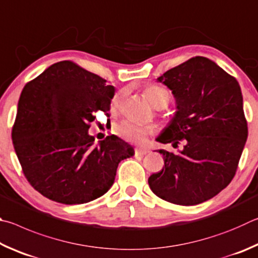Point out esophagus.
Segmentation results:
<instances>
[{
  "instance_id": "obj_1",
  "label": "esophagus",
  "mask_w": 258,
  "mask_h": 258,
  "mask_svg": "<svg viewBox=\"0 0 258 258\" xmlns=\"http://www.w3.org/2000/svg\"><path fill=\"white\" fill-rule=\"evenodd\" d=\"M147 153H150V151H148L147 148H143V147H136V148H135V155L143 156V155H146Z\"/></svg>"
}]
</instances>
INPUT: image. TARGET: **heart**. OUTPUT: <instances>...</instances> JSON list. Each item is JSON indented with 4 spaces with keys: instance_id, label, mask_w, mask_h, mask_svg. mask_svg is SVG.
<instances>
[{
    "instance_id": "1",
    "label": "heart",
    "mask_w": 258,
    "mask_h": 258,
    "mask_svg": "<svg viewBox=\"0 0 258 258\" xmlns=\"http://www.w3.org/2000/svg\"><path fill=\"white\" fill-rule=\"evenodd\" d=\"M144 94H145L148 101L157 108L165 107L170 102V93L168 92V89L161 87V86H148ZM124 95V90H121V92L116 93L113 96L111 102L113 108H116L121 105L122 102H123ZM153 132H154V129L152 126L141 124L133 120H123L114 126V133L117 136L128 142L137 144L145 143L147 135L152 134Z\"/></svg>"
}]
</instances>
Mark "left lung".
<instances>
[{
  "mask_svg": "<svg viewBox=\"0 0 258 258\" xmlns=\"http://www.w3.org/2000/svg\"><path fill=\"white\" fill-rule=\"evenodd\" d=\"M172 90V120L157 142L178 145L179 154L160 150L162 171L148 178L157 197L177 205H197L231 182L248 136L238 81L215 62L195 56L157 78Z\"/></svg>",
  "mask_w": 258,
  "mask_h": 258,
  "instance_id": "obj_1",
  "label": "left lung"
}]
</instances>
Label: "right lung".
Listing matches in <instances>:
<instances>
[{
	"instance_id": "1",
	"label": "right lung",
	"mask_w": 258,
	"mask_h": 258,
	"mask_svg": "<svg viewBox=\"0 0 258 258\" xmlns=\"http://www.w3.org/2000/svg\"><path fill=\"white\" fill-rule=\"evenodd\" d=\"M114 87L71 61L48 67L22 89L12 143L28 182L48 200L84 204L103 196L134 147L107 136L95 145L94 114L108 115Z\"/></svg>"
}]
</instances>
